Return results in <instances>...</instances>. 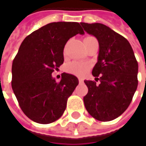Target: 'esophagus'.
I'll list each match as a JSON object with an SVG mask.
<instances>
[{"label": "esophagus", "instance_id": "esophagus-1", "mask_svg": "<svg viewBox=\"0 0 146 146\" xmlns=\"http://www.w3.org/2000/svg\"><path fill=\"white\" fill-rule=\"evenodd\" d=\"M83 82H84L83 79H79V83H80V84H81V83H83Z\"/></svg>", "mask_w": 146, "mask_h": 146}]
</instances>
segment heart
Masks as SVG:
<instances>
[{
  "label": "heart",
  "mask_w": 146,
  "mask_h": 146,
  "mask_svg": "<svg viewBox=\"0 0 146 146\" xmlns=\"http://www.w3.org/2000/svg\"><path fill=\"white\" fill-rule=\"evenodd\" d=\"M66 70L68 73L77 76H84L89 70V66L87 63L74 61L66 65Z\"/></svg>",
  "instance_id": "heart-1"
}]
</instances>
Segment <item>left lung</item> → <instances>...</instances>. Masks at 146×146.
Listing matches in <instances>:
<instances>
[{
    "label": "left lung",
    "mask_w": 146,
    "mask_h": 146,
    "mask_svg": "<svg viewBox=\"0 0 146 146\" xmlns=\"http://www.w3.org/2000/svg\"><path fill=\"white\" fill-rule=\"evenodd\" d=\"M87 33L99 43L98 62L92 74L96 81L84 80L88 88L85 108L94 119L111 121L121 115L132 102L138 84V63L126 38L102 23H81Z\"/></svg>",
    "instance_id": "8db88e82"
}]
</instances>
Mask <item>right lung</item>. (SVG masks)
Instances as JSON below:
<instances>
[{"label": "right lung", "instance_id": "right-lung-1", "mask_svg": "<svg viewBox=\"0 0 146 146\" xmlns=\"http://www.w3.org/2000/svg\"><path fill=\"white\" fill-rule=\"evenodd\" d=\"M77 34H84L79 23H51L33 31L20 45L12 64L11 84L20 108L36 123L58 120L79 84L70 74L62 73L59 82L52 76L64 62L65 44Z\"/></svg>", "mask_w": 146, "mask_h": 146}]
</instances>
